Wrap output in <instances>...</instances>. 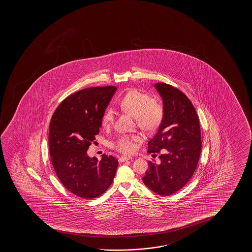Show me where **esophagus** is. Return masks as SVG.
<instances>
[{
    "mask_svg": "<svg viewBox=\"0 0 252 252\" xmlns=\"http://www.w3.org/2000/svg\"><path fill=\"white\" fill-rule=\"evenodd\" d=\"M130 159H131V157H126V156H122V157H121L120 158V162H125V161H127V160H130Z\"/></svg>",
    "mask_w": 252,
    "mask_h": 252,
    "instance_id": "1",
    "label": "esophagus"
}]
</instances>
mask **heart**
<instances>
[{
	"mask_svg": "<svg viewBox=\"0 0 252 252\" xmlns=\"http://www.w3.org/2000/svg\"><path fill=\"white\" fill-rule=\"evenodd\" d=\"M120 107L126 114L135 118L137 125L143 131L148 132L156 131L164 119V108L162 104L153 100L150 94L139 90L128 91L120 100ZM114 118L113 109H106L101 118L103 127H109ZM136 140L135 136L121 135L113 144V147L121 153L131 154L134 152Z\"/></svg>",
	"mask_w": 252,
	"mask_h": 252,
	"instance_id": "b5f03b06",
	"label": "heart"
}]
</instances>
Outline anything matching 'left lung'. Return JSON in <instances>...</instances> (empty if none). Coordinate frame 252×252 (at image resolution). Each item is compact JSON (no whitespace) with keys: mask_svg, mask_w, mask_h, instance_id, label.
<instances>
[{"mask_svg":"<svg viewBox=\"0 0 252 252\" xmlns=\"http://www.w3.org/2000/svg\"><path fill=\"white\" fill-rule=\"evenodd\" d=\"M161 94L164 119L157 134L149 141V153H160V163L149 162L143 182L162 196L179 191L196 169L201 136L196 110L185 94L164 83L155 84Z\"/></svg>","mask_w":252,"mask_h":252,"instance_id":"1","label":"left lung"}]
</instances>
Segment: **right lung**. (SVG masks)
Masks as SVG:
<instances>
[{
    "mask_svg": "<svg viewBox=\"0 0 252 252\" xmlns=\"http://www.w3.org/2000/svg\"><path fill=\"white\" fill-rule=\"evenodd\" d=\"M116 87H92L79 90L57 107L49 128L52 166L66 189L83 199L105 193L114 181L117 159L102 155L90 158V145L95 144L101 118Z\"/></svg>",
    "mask_w": 252,
    "mask_h": 252,
    "instance_id": "add662e5",
    "label": "right lung"
}]
</instances>
